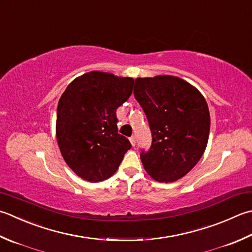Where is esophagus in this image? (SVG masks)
I'll return each mask as SVG.
<instances>
[{
  "instance_id": "obj_1",
  "label": "esophagus",
  "mask_w": 252,
  "mask_h": 252,
  "mask_svg": "<svg viewBox=\"0 0 252 252\" xmlns=\"http://www.w3.org/2000/svg\"><path fill=\"white\" fill-rule=\"evenodd\" d=\"M130 143H131V145H132V146H135V143H136V141H135V137H134V136L130 137Z\"/></svg>"
}]
</instances>
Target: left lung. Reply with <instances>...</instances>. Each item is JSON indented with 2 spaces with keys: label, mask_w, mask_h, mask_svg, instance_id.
I'll return each instance as SVG.
<instances>
[{
  "label": "left lung",
  "mask_w": 252,
  "mask_h": 252,
  "mask_svg": "<svg viewBox=\"0 0 252 252\" xmlns=\"http://www.w3.org/2000/svg\"><path fill=\"white\" fill-rule=\"evenodd\" d=\"M134 97L152 133L151 149L141 154L145 171L156 181H177L198 164L208 145L211 119L205 98L171 75L137 77Z\"/></svg>",
  "instance_id": "1"
}]
</instances>
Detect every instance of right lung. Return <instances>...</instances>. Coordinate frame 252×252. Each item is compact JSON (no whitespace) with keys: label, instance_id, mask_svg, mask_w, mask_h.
Wrapping results in <instances>:
<instances>
[{"label":"right lung","instance_id":"right-lung-1","mask_svg":"<svg viewBox=\"0 0 252 252\" xmlns=\"http://www.w3.org/2000/svg\"><path fill=\"white\" fill-rule=\"evenodd\" d=\"M132 77L92 71L68 84L58 103L56 135L67 166L90 182L115 174L131 143L118 133L116 111L133 91Z\"/></svg>","mask_w":252,"mask_h":252}]
</instances>
